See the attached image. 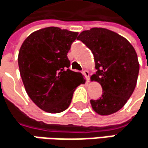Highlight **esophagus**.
I'll use <instances>...</instances> for the list:
<instances>
[{
  "label": "esophagus",
  "mask_w": 148,
  "mask_h": 148,
  "mask_svg": "<svg viewBox=\"0 0 148 148\" xmlns=\"http://www.w3.org/2000/svg\"><path fill=\"white\" fill-rule=\"evenodd\" d=\"M83 74L84 75V76H85V77H86V80H87V82H88V81H89V75H90L89 71H83Z\"/></svg>",
  "instance_id": "esophagus-1"
}]
</instances>
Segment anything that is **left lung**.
<instances>
[{"mask_svg":"<svg viewBox=\"0 0 148 148\" xmlns=\"http://www.w3.org/2000/svg\"><path fill=\"white\" fill-rule=\"evenodd\" d=\"M93 53L96 74L91 77L102 87V95L91 100L93 110L106 116L117 112L133 94L138 77L136 52L130 42L105 28L83 30L77 37Z\"/></svg>","mask_w":148,"mask_h":148,"instance_id":"8db88e82","label":"left lung"}]
</instances>
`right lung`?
Wrapping results in <instances>:
<instances>
[{"label": "right lung", "instance_id": "right-lung-1", "mask_svg": "<svg viewBox=\"0 0 148 148\" xmlns=\"http://www.w3.org/2000/svg\"><path fill=\"white\" fill-rule=\"evenodd\" d=\"M78 32L47 27L31 33L18 57L25 91L40 109L59 113L70 106L77 87L85 83L80 72L69 69L67 58Z\"/></svg>", "mask_w": 148, "mask_h": 148}]
</instances>
